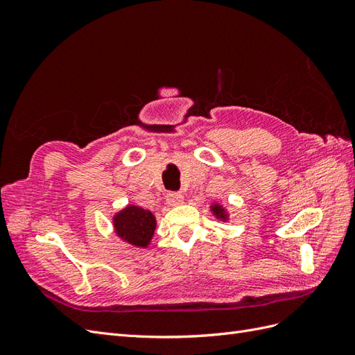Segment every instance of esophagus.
<instances>
[{"mask_svg": "<svg viewBox=\"0 0 355 355\" xmlns=\"http://www.w3.org/2000/svg\"><path fill=\"white\" fill-rule=\"evenodd\" d=\"M166 201L168 206H179V204L184 202V196L180 192H168L166 196Z\"/></svg>", "mask_w": 355, "mask_h": 355, "instance_id": "obj_1", "label": "esophagus"}]
</instances>
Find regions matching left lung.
<instances>
[{
    "label": "left lung",
    "mask_w": 355,
    "mask_h": 355,
    "mask_svg": "<svg viewBox=\"0 0 355 355\" xmlns=\"http://www.w3.org/2000/svg\"><path fill=\"white\" fill-rule=\"evenodd\" d=\"M211 211H213L214 216H216V218L220 219V220H227V219H228L227 211H225V209H223L222 206H219V204H213V206H211Z\"/></svg>",
    "instance_id": "8db88e82"
}]
</instances>
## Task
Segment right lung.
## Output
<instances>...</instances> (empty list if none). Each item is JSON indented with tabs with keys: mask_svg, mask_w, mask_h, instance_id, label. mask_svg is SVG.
Returning <instances> with one entry per match:
<instances>
[{
	"mask_svg": "<svg viewBox=\"0 0 355 355\" xmlns=\"http://www.w3.org/2000/svg\"><path fill=\"white\" fill-rule=\"evenodd\" d=\"M154 214L137 206H127L114 216V228L120 239L136 247H146L155 231Z\"/></svg>",
	"mask_w": 355,
	"mask_h": 355,
	"instance_id": "obj_1",
	"label": "right lung"
}]
</instances>
